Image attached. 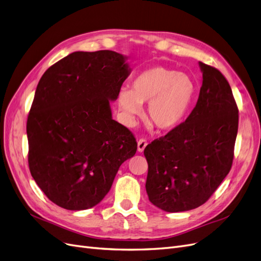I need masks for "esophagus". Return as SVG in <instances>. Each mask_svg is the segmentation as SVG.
Masks as SVG:
<instances>
[{
  "instance_id": "esophagus-1",
  "label": "esophagus",
  "mask_w": 261,
  "mask_h": 261,
  "mask_svg": "<svg viewBox=\"0 0 261 261\" xmlns=\"http://www.w3.org/2000/svg\"><path fill=\"white\" fill-rule=\"evenodd\" d=\"M147 145H148V144H147V140H146V139H139L138 143H137V150H138V152H143Z\"/></svg>"
}]
</instances>
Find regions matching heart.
<instances>
[{
    "instance_id": "1",
    "label": "heart",
    "mask_w": 261,
    "mask_h": 261,
    "mask_svg": "<svg viewBox=\"0 0 261 261\" xmlns=\"http://www.w3.org/2000/svg\"><path fill=\"white\" fill-rule=\"evenodd\" d=\"M196 93L191 76L163 66L150 67L138 74L130 90L121 88L117 105L133 120L148 103L147 118L156 129L172 130L183 122Z\"/></svg>"
}]
</instances>
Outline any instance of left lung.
Wrapping results in <instances>:
<instances>
[{
  "label": "left lung",
  "mask_w": 261,
  "mask_h": 261,
  "mask_svg": "<svg viewBox=\"0 0 261 261\" xmlns=\"http://www.w3.org/2000/svg\"><path fill=\"white\" fill-rule=\"evenodd\" d=\"M199 67L202 86L192 113L144 151L149 200L167 212L201 206L232 167L239 109L220 70L201 62Z\"/></svg>",
  "instance_id": "left-lung-1"
}]
</instances>
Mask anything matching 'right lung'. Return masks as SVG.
<instances>
[{"instance_id":"1","label":"right lung","mask_w":261,"mask_h":261,"mask_svg":"<svg viewBox=\"0 0 261 261\" xmlns=\"http://www.w3.org/2000/svg\"><path fill=\"white\" fill-rule=\"evenodd\" d=\"M130 72L123 54L78 51L39 82L27 120L28 163L37 185L58 206H97L121 164L135 155V137L113 120L110 106Z\"/></svg>"}]
</instances>
